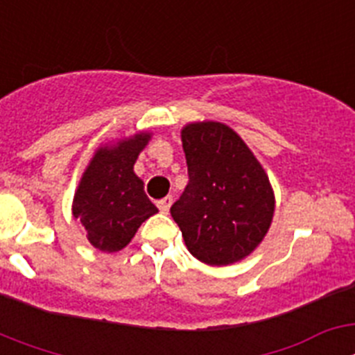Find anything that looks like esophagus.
Listing matches in <instances>:
<instances>
[{"instance_id":"obj_1","label":"esophagus","mask_w":355,"mask_h":355,"mask_svg":"<svg viewBox=\"0 0 355 355\" xmlns=\"http://www.w3.org/2000/svg\"><path fill=\"white\" fill-rule=\"evenodd\" d=\"M172 202H174V199H172V197L168 196V197H163V199H159L158 202H156V205H158L159 211H162V213H168V209H171Z\"/></svg>"}]
</instances>
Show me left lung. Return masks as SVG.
Listing matches in <instances>:
<instances>
[{
	"label": "left lung",
	"instance_id": "8db88e82",
	"mask_svg": "<svg viewBox=\"0 0 355 355\" xmlns=\"http://www.w3.org/2000/svg\"><path fill=\"white\" fill-rule=\"evenodd\" d=\"M188 181L171 215L193 258L211 266L245 259L266 236L275 209L270 180L240 135L224 122L181 130Z\"/></svg>",
	"mask_w": 355,
	"mask_h": 355
}]
</instances>
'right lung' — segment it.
I'll return each mask as SVG.
<instances>
[{
  "instance_id": "add662e5",
  "label": "right lung",
  "mask_w": 355,
  "mask_h": 355,
  "mask_svg": "<svg viewBox=\"0 0 355 355\" xmlns=\"http://www.w3.org/2000/svg\"><path fill=\"white\" fill-rule=\"evenodd\" d=\"M153 133H139L99 146L81 175L72 216L87 240L101 252H119L133 240L137 229L158 213L144 192L133 167Z\"/></svg>"
}]
</instances>
